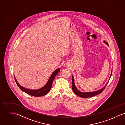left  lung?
I'll use <instances>...</instances> for the list:
<instances>
[{
  "instance_id": "obj_1",
  "label": "left lung",
  "mask_w": 125,
  "mask_h": 125,
  "mask_svg": "<svg viewBox=\"0 0 125 125\" xmlns=\"http://www.w3.org/2000/svg\"><path fill=\"white\" fill-rule=\"evenodd\" d=\"M104 42L107 44L108 46H109V44L107 42L104 41ZM112 72H111V75H110V78H109V80L111 78V75H112ZM109 80H108V82H107V83L106 84V85L103 87L101 89L97 91H95V92H85V93H83V92H80V91H79L77 88L76 87L75 85V83H74V77L73 76H72V90L74 92V93L76 94L78 96H80V97H82V98H88V97H93V96H95L96 95H98L100 94H101L104 90V89H105V87L106 86L107 84L108 83L109 81Z\"/></svg>"
}]
</instances>
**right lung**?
<instances>
[{"label":"right lung","mask_w":125,"mask_h":125,"mask_svg":"<svg viewBox=\"0 0 125 125\" xmlns=\"http://www.w3.org/2000/svg\"><path fill=\"white\" fill-rule=\"evenodd\" d=\"M60 69H56V70L51 75L50 77L49 78L46 84L43 87L37 90H30V89H26L21 86L19 83H18L15 76H14V78H15V81L17 83V85L20 88V89L22 91L24 92L26 94L31 96H33L35 97H40V96L46 95L50 91L52 87V83L56 77V75L60 71Z\"/></svg>","instance_id":"add662e5"}]
</instances>
